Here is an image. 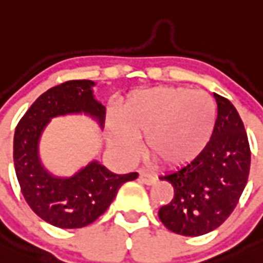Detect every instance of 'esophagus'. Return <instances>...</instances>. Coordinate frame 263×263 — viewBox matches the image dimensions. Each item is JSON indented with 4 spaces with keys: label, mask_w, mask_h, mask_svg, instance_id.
I'll list each match as a JSON object with an SVG mask.
<instances>
[{
    "label": "esophagus",
    "mask_w": 263,
    "mask_h": 263,
    "mask_svg": "<svg viewBox=\"0 0 263 263\" xmlns=\"http://www.w3.org/2000/svg\"><path fill=\"white\" fill-rule=\"evenodd\" d=\"M139 179H140L141 182L147 184V185H152V184H155V182H156L157 177L154 175V173L147 172V171H141L140 175H139Z\"/></svg>",
    "instance_id": "34e87169"
}]
</instances>
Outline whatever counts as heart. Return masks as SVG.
Instances as JSON below:
<instances>
[{"label":"heart","mask_w":263,"mask_h":263,"mask_svg":"<svg viewBox=\"0 0 263 263\" xmlns=\"http://www.w3.org/2000/svg\"><path fill=\"white\" fill-rule=\"evenodd\" d=\"M109 127V143L125 159L138 154L144 135L148 156L166 166H182L200 156L211 141L217 119L213 98L185 87L135 90Z\"/></svg>","instance_id":"b5f03b06"}]
</instances>
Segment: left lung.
<instances>
[{
  "label": "left lung",
  "mask_w": 263,
  "mask_h": 263,
  "mask_svg": "<svg viewBox=\"0 0 263 263\" xmlns=\"http://www.w3.org/2000/svg\"><path fill=\"white\" fill-rule=\"evenodd\" d=\"M217 119L211 141L189 164L161 176L173 186L172 200L159 209L166 229L197 237L217 229L230 216L248 182L250 148L236 107L213 93Z\"/></svg>",
  "instance_id": "8db88e82"
}]
</instances>
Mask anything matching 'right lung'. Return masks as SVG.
I'll use <instances>...</instances> for the list:
<instances>
[{
    "label": "right lung",
    "instance_id": "obj_1",
    "mask_svg": "<svg viewBox=\"0 0 263 263\" xmlns=\"http://www.w3.org/2000/svg\"><path fill=\"white\" fill-rule=\"evenodd\" d=\"M97 83L68 81L43 92L27 109L14 134L13 159L22 195L34 213L52 227L78 229L99 218L120 186L138 173L116 175L97 159L71 176L54 175L40 156V143L51 119L88 116L103 131L106 107L93 95Z\"/></svg>",
    "mask_w": 263,
    "mask_h": 263
}]
</instances>
